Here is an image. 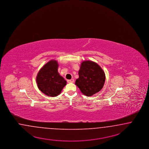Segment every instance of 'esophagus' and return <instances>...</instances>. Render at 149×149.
<instances>
[{"label":"esophagus","instance_id":"34e87169","mask_svg":"<svg viewBox=\"0 0 149 149\" xmlns=\"http://www.w3.org/2000/svg\"><path fill=\"white\" fill-rule=\"evenodd\" d=\"M74 79H70V80H67V82L68 83H71V82H74Z\"/></svg>","mask_w":149,"mask_h":149}]
</instances>
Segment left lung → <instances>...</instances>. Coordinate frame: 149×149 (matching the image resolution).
I'll return each instance as SVG.
<instances>
[{"instance_id": "1", "label": "left lung", "mask_w": 149, "mask_h": 149, "mask_svg": "<svg viewBox=\"0 0 149 149\" xmlns=\"http://www.w3.org/2000/svg\"><path fill=\"white\" fill-rule=\"evenodd\" d=\"M79 75L75 85L87 96L99 92L102 88L106 79L102 68L96 63L90 61L81 63Z\"/></svg>"}]
</instances>
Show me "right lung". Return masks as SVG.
Returning <instances> with one entry per match:
<instances>
[{
    "label": "right lung",
    "mask_w": 149,
    "mask_h": 149,
    "mask_svg": "<svg viewBox=\"0 0 149 149\" xmlns=\"http://www.w3.org/2000/svg\"><path fill=\"white\" fill-rule=\"evenodd\" d=\"M58 68L56 61H50L41 68L36 77L38 88L48 96H58L67 84V81L59 74Z\"/></svg>",
    "instance_id": "1"
}]
</instances>
